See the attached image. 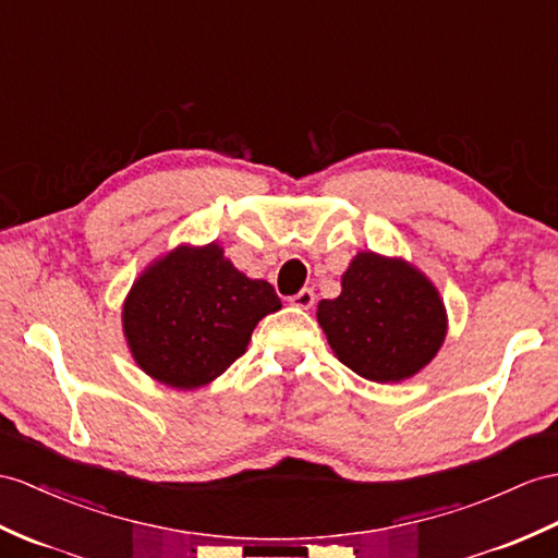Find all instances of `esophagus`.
<instances>
[{"instance_id": "34e87169", "label": "esophagus", "mask_w": 558, "mask_h": 558, "mask_svg": "<svg viewBox=\"0 0 558 558\" xmlns=\"http://www.w3.org/2000/svg\"><path fill=\"white\" fill-rule=\"evenodd\" d=\"M291 305H293V307H301V310H310L312 305H315V291H312V289L298 291V293L291 298Z\"/></svg>"}]
</instances>
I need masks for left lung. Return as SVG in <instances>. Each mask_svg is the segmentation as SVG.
<instances>
[{"mask_svg": "<svg viewBox=\"0 0 558 558\" xmlns=\"http://www.w3.org/2000/svg\"><path fill=\"white\" fill-rule=\"evenodd\" d=\"M333 355L366 381L400 384L438 355L447 310L424 271L402 257L360 251L341 277V295L317 305Z\"/></svg>", "mask_w": 558, "mask_h": 558, "instance_id": "8db88e82", "label": "left lung"}]
</instances>
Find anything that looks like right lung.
I'll list each match as a JSON object with an SVG mask.
<instances>
[{
	"mask_svg": "<svg viewBox=\"0 0 558 558\" xmlns=\"http://www.w3.org/2000/svg\"><path fill=\"white\" fill-rule=\"evenodd\" d=\"M279 307L271 283L239 271L220 243H182L134 279L122 333L144 374L194 390L225 374L246 352L257 322Z\"/></svg>",
	"mask_w": 558,
	"mask_h": 558,
	"instance_id": "obj_1",
	"label": "right lung"
}]
</instances>
